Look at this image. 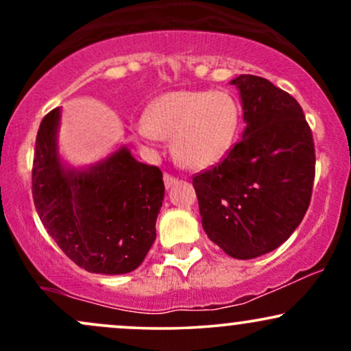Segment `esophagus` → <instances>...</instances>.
<instances>
[{"instance_id": "esophagus-1", "label": "esophagus", "mask_w": 351, "mask_h": 351, "mask_svg": "<svg viewBox=\"0 0 351 351\" xmlns=\"http://www.w3.org/2000/svg\"><path fill=\"white\" fill-rule=\"evenodd\" d=\"M163 181H165V186H167V188H171L173 184H176V181H178V180H176L175 176H173V175H170V173H165Z\"/></svg>"}]
</instances>
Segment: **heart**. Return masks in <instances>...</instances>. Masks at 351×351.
Masks as SVG:
<instances>
[{
	"label": "heart",
	"instance_id": "obj_1",
	"mask_svg": "<svg viewBox=\"0 0 351 351\" xmlns=\"http://www.w3.org/2000/svg\"><path fill=\"white\" fill-rule=\"evenodd\" d=\"M237 125L239 108L228 92L176 90L160 95L148 106L138 136L148 145L171 138L176 162L201 170L226 155Z\"/></svg>",
	"mask_w": 351,
	"mask_h": 351
}]
</instances>
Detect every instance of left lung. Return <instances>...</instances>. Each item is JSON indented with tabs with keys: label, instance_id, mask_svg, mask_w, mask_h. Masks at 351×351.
<instances>
[{
	"label": "left lung",
	"instance_id": "1",
	"mask_svg": "<svg viewBox=\"0 0 351 351\" xmlns=\"http://www.w3.org/2000/svg\"><path fill=\"white\" fill-rule=\"evenodd\" d=\"M245 128L226 158L193 176L201 224L234 259H254L291 237L307 213L315 147L304 110L267 79L243 74Z\"/></svg>",
	"mask_w": 351,
	"mask_h": 351
}]
</instances>
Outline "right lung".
<instances>
[{"label": "right lung", "mask_w": 351, "mask_h": 351, "mask_svg": "<svg viewBox=\"0 0 351 351\" xmlns=\"http://www.w3.org/2000/svg\"><path fill=\"white\" fill-rule=\"evenodd\" d=\"M59 114L54 108L44 117L36 136V211L79 267L107 276L135 271L155 243L163 173L136 162L125 147L87 170L66 168L56 142Z\"/></svg>", "instance_id": "obj_1"}]
</instances>
